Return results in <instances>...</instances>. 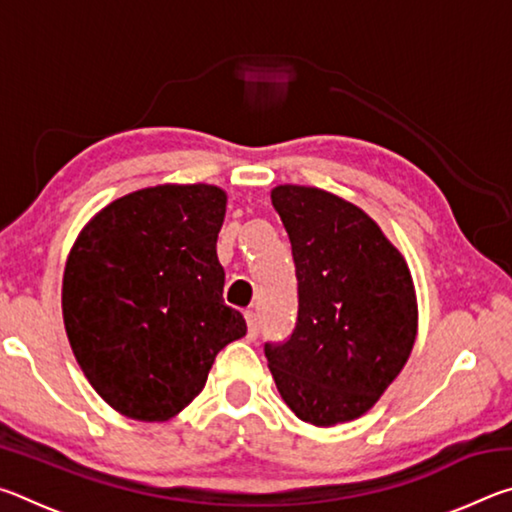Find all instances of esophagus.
Returning <instances> with one entry per match:
<instances>
[{"mask_svg": "<svg viewBox=\"0 0 512 512\" xmlns=\"http://www.w3.org/2000/svg\"><path fill=\"white\" fill-rule=\"evenodd\" d=\"M244 316H246V323H248V339L255 341L257 339V327H259L257 314H255V311H246Z\"/></svg>", "mask_w": 512, "mask_h": 512, "instance_id": "34e87169", "label": "esophagus"}]
</instances>
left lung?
Wrapping results in <instances>:
<instances>
[{
	"mask_svg": "<svg viewBox=\"0 0 512 512\" xmlns=\"http://www.w3.org/2000/svg\"><path fill=\"white\" fill-rule=\"evenodd\" d=\"M298 277V323L264 352L302 422L334 427L368 413L411 357L418 298L409 264L345 198L305 185L271 189Z\"/></svg>",
	"mask_w": 512,
	"mask_h": 512,
	"instance_id": "obj_1",
	"label": "left lung"
}]
</instances>
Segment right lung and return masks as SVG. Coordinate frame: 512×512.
<instances>
[{
  "label": "right lung",
  "instance_id": "obj_1",
  "mask_svg": "<svg viewBox=\"0 0 512 512\" xmlns=\"http://www.w3.org/2000/svg\"><path fill=\"white\" fill-rule=\"evenodd\" d=\"M228 194L155 185L103 207L76 237L63 273V320L83 375L103 402L167 422L203 391L246 320L223 302L216 239Z\"/></svg>",
  "mask_w": 512,
  "mask_h": 512
}]
</instances>
